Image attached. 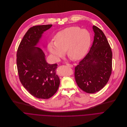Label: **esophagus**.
Listing matches in <instances>:
<instances>
[{
    "instance_id": "34e87169",
    "label": "esophagus",
    "mask_w": 127,
    "mask_h": 127,
    "mask_svg": "<svg viewBox=\"0 0 127 127\" xmlns=\"http://www.w3.org/2000/svg\"><path fill=\"white\" fill-rule=\"evenodd\" d=\"M66 65L68 66V67H73V65L71 64H66Z\"/></svg>"
}]
</instances>
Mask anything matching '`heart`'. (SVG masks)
Returning a JSON list of instances; mask_svg holds the SVG:
<instances>
[{"label":"heart","mask_w":127,"mask_h":127,"mask_svg":"<svg viewBox=\"0 0 127 127\" xmlns=\"http://www.w3.org/2000/svg\"><path fill=\"white\" fill-rule=\"evenodd\" d=\"M54 39L55 41L48 42L47 48L53 59L59 62L65 50L68 56L73 60L83 59L89 51L92 37L88 30L71 27L58 32Z\"/></svg>","instance_id":"heart-1"}]
</instances>
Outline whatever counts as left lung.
I'll return each instance as SVG.
<instances>
[{"instance_id":"8db88e82","label":"left lung","mask_w":127,"mask_h":127,"mask_svg":"<svg viewBox=\"0 0 127 127\" xmlns=\"http://www.w3.org/2000/svg\"><path fill=\"white\" fill-rule=\"evenodd\" d=\"M93 45L90 52L75 67L76 83L83 91L93 94L102 90L112 73V52L102 30L95 25Z\"/></svg>"}]
</instances>
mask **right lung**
<instances>
[{"instance_id":"right-lung-1","label":"right lung","mask_w":127,"mask_h":127,"mask_svg":"<svg viewBox=\"0 0 127 127\" xmlns=\"http://www.w3.org/2000/svg\"><path fill=\"white\" fill-rule=\"evenodd\" d=\"M52 27L48 24L30 28L20 42L16 55L21 84L32 95L41 99L54 95L60 84L56 73L58 64H48L42 49L37 47L42 34Z\"/></svg>"}]
</instances>
